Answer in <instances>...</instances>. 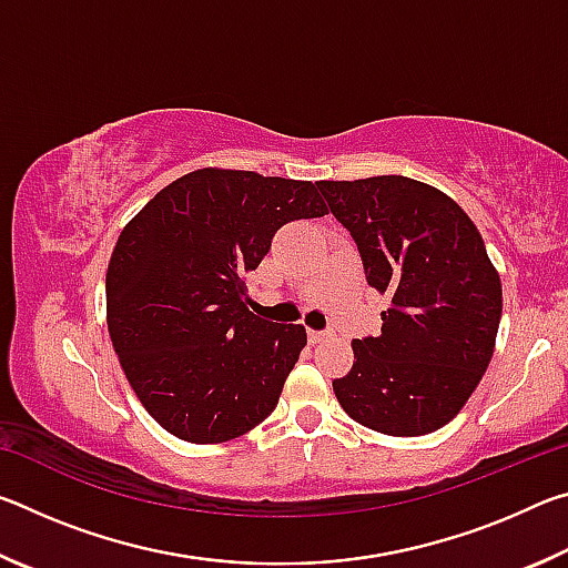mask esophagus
Returning a JSON list of instances; mask_svg holds the SVG:
<instances>
[{
    "instance_id": "34e87169",
    "label": "esophagus",
    "mask_w": 568,
    "mask_h": 568,
    "mask_svg": "<svg viewBox=\"0 0 568 568\" xmlns=\"http://www.w3.org/2000/svg\"><path fill=\"white\" fill-rule=\"evenodd\" d=\"M307 338H311V343H321L331 338V331H307Z\"/></svg>"
}]
</instances>
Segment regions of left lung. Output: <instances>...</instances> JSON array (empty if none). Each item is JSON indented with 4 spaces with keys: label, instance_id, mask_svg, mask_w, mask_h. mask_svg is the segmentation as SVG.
Wrapping results in <instances>:
<instances>
[{
    "label": "left lung",
    "instance_id": "1",
    "mask_svg": "<svg viewBox=\"0 0 568 568\" xmlns=\"http://www.w3.org/2000/svg\"><path fill=\"white\" fill-rule=\"evenodd\" d=\"M358 245L365 281L388 295L378 338H355L333 390L353 420L388 436L430 434L484 378L501 321V281L470 217L426 182L323 180Z\"/></svg>",
    "mask_w": 568,
    "mask_h": 568
}]
</instances>
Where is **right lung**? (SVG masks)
<instances>
[{"mask_svg":"<svg viewBox=\"0 0 568 568\" xmlns=\"http://www.w3.org/2000/svg\"><path fill=\"white\" fill-rule=\"evenodd\" d=\"M325 213L313 182L205 168L160 190L122 230L104 283L110 338L172 436L223 444L275 410L307 335L250 311L245 273L285 223Z\"/></svg>","mask_w":568,"mask_h":568,"instance_id":"1","label":"right lung"}]
</instances>
